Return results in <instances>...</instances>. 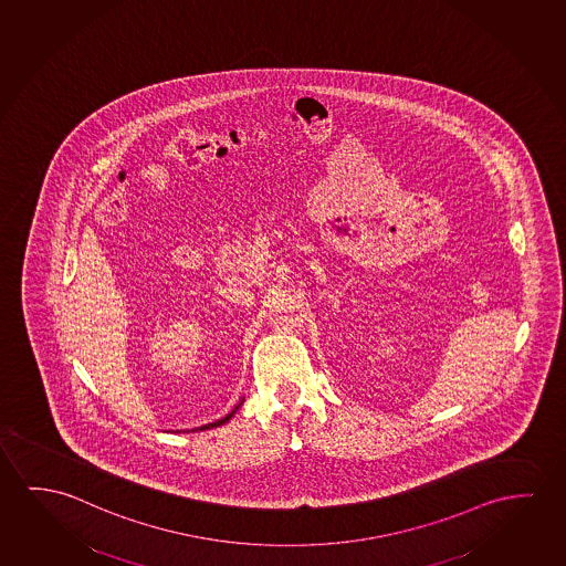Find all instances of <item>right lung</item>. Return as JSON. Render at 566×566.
<instances>
[{"mask_svg":"<svg viewBox=\"0 0 566 566\" xmlns=\"http://www.w3.org/2000/svg\"><path fill=\"white\" fill-rule=\"evenodd\" d=\"M239 406H241V403H239ZM239 406H237V408L233 409V411H231V413H229L226 419H219V421H216V423H209V426L201 427V429H209V427H216L221 426V423H226V421H229V419L233 418V413H235L237 409H239Z\"/></svg>","mask_w":566,"mask_h":566,"instance_id":"add662e5","label":"right lung"}]
</instances>
